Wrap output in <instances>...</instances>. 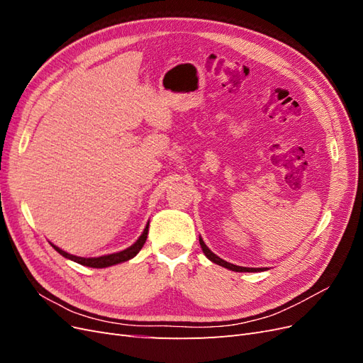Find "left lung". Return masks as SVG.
<instances>
[{
    "mask_svg": "<svg viewBox=\"0 0 363 363\" xmlns=\"http://www.w3.org/2000/svg\"><path fill=\"white\" fill-rule=\"evenodd\" d=\"M200 245H201V248H203V252H204V255L207 256V259H208V260H212L213 263H216V265H221V267H224V268H228V269L236 271V272H256V271H262L260 268H244V267H236V265H233V263H228V262L223 260L221 257H218L216 255H213V252L206 247V244L203 242V239H201V238H200Z\"/></svg>",
    "mask_w": 363,
    "mask_h": 363,
    "instance_id": "8db88e82",
    "label": "left lung"
}]
</instances>
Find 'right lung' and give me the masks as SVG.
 Returning a JSON list of instances; mask_svg holds the SVG:
<instances>
[{
	"label": "right lung",
	"instance_id": "right-lung-1",
	"mask_svg": "<svg viewBox=\"0 0 363 363\" xmlns=\"http://www.w3.org/2000/svg\"><path fill=\"white\" fill-rule=\"evenodd\" d=\"M147 235H148V224H147V227H145V230H144V233L140 235V238L136 240V242L131 245V247H128L127 250H124V251H119V252H115V255H107V256H101V257H77V256H72V255H69V252H67V251H63V250H60L59 247H56V245H52V248L56 250L57 252H60V255L63 256V257H67V259H71V260H74V262H77V263H80V265H84V267H91V268H106V267H112V265H116V263H121V262H127V260H130L131 257H135L138 252L140 251V248L144 247V244H145V240H147Z\"/></svg>",
	"mask_w": 363,
	"mask_h": 363
}]
</instances>
